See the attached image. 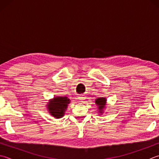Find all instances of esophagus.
I'll list each match as a JSON object with an SVG mask.
<instances>
[{
	"mask_svg": "<svg viewBox=\"0 0 159 159\" xmlns=\"http://www.w3.org/2000/svg\"><path fill=\"white\" fill-rule=\"evenodd\" d=\"M79 100L80 101H84L85 99V95H80V96H79Z\"/></svg>",
	"mask_w": 159,
	"mask_h": 159,
	"instance_id": "1",
	"label": "esophagus"
}]
</instances>
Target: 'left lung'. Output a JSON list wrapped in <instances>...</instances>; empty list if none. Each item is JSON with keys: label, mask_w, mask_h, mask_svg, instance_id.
Returning a JSON list of instances; mask_svg holds the SVG:
<instances>
[{"label": "left lung", "mask_w": 159, "mask_h": 159, "mask_svg": "<svg viewBox=\"0 0 159 159\" xmlns=\"http://www.w3.org/2000/svg\"><path fill=\"white\" fill-rule=\"evenodd\" d=\"M106 98L101 97V98H98L96 99L95 103L98 106V110L99 114H102L103 113V110L105 107V105H106Z\"/></svg>", "instance_id": "1"}]
</instances>
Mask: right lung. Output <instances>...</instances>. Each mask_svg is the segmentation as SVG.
Returning <instances> with one entry per match:
<instances>
[{"mask_svg":"<svg viewBox=\"0 0 159 159\" xmlns=\"http://www.w3.org/2000/svg\"><path fill=\"white\" fill-rule=\"evenodd\" d=\"M70 99L65 96H56L52 100H49L47 105L49 114L56 119L62 118L65 113V110L70 104Z\"/></svg>","mask_w":159,"mask_h":159,"instance_id":"add662e5","label":"right lung"}]
</instances>
